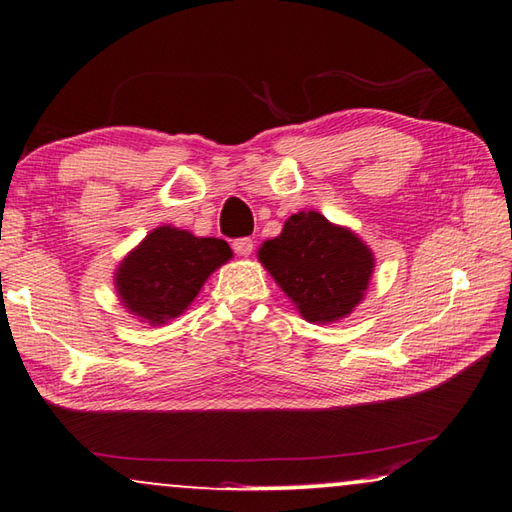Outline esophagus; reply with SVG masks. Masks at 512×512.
<instances>
[{
    "label": "esophagus",
    "instance_id": "esophagus-1",
    "mask_svg": "<svg viewBox=\"0 0 512 512\" xmlns=\"http://www.w3.org/2000/svg\"><path fill=\"white\" fill-rule=\"evenodd\" d=\"M253 248H255V242L250 237L235 239V242H233V250L239 257H248L250 253H253Z\"/></svg>",
    "mask_w": 512,
    "mask_h": 512
}]
</instances>
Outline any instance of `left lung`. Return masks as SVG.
I'll list each match as a JSON object with an SVG mask.
<instances>
[{
  "label": "left lung",
  "instance_id": "obj_1",
  "mask_svg": "<svg viewBox=\"0 0 512 512\" xmlns=\"http://www.w3.org/2000/svg\"><path fill=\"white\" fill-rule=\"evenodd\" d=\"M257 257L313 324H333L353 313L375 270V255L362 237L317 210L290 215L282 233L259 246Z\"/></svg>",
  "mask_w": 512,
  "mask_h": 512
}]
</instances>
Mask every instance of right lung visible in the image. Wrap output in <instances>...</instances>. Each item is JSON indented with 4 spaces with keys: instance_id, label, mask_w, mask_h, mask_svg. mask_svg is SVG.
Masks as SVG:
<instances>
[{
    "instance_id": "obj_1",
    "label": "right lung",
    "mask_w": 512,
    "mask_h": 512,
    "mask_svg": "<svg viewBox=\"0 0 512 512\" xmlns=\"http://www.w3.org/2000/svg\"><path fill=\"white\" fill-rule=\"evenodd\" d=\"M230 257L233 250L224 239L159 226L119 262L117 297L139 322L168 324L193 304L206 279Z\"/></svg>"
}]
</instances>
